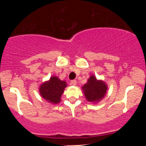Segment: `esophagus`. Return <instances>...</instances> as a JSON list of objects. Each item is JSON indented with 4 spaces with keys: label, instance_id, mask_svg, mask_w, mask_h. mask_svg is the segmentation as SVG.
Instances as JSON below:
<instances>
[{
    "label": "esophagus",
    "instance_id": "obj_1",
    "mask_svg": "<svg viewBox=\"0 0 146 146\" xmlns=\"http://www.w3.org/2000/svg\"><path fill=\"white\" fill-rule=\"evenodd\" d=\"M76 84H77L76 80H71V85H76Z\"/></svg>",
    "mask_w": 146,
    "mask_h": 146
}]
</instances>
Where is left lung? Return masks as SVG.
I'll return each mask as SVG.
<instances>
[{
	"instance_id": "obj_1",
	"label": "left lung",
	"mask_w": 146,
	"mask_h": 146,
	"mask_svg": "<svg viewBox=\"0 0 146 146\" xmlns=\"http://www.w3.org/2000/svg\"><path fill=\"white\" fill-rule=\"evenodd\" d=\"M85 97L88 102H96L101 100L106 93L107 86L104 82L97 80L94 75H91L88 82L82 87Z\"/></svg>"
}]
</instances>
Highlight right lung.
<instances>
[{
  "label": "right lung",
  "mask_w": 146,
  "mask_h": 146,
  "mask_svg": "<svg viewBox=\"0 0 146 146\" xmlns=\"http://www.w3.org/2000/svg\"><path fill=\"white\" fill-rule=\"evenodd\" d=\"M66 83L62 81L57 77L53 76L48 82H46L40 87V93L43 98L52 104H58L63 93Z\"/></svg>",
  "instance_id": "right-lung-1"
}]
</instances>
